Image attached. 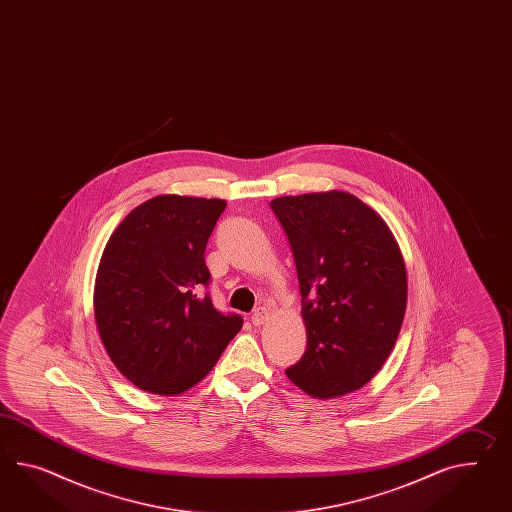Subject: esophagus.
<instances>
[{
	"mask_svg": "<svg viewBox=\"0 0 512 512\" xmlns=\"http://www.w3.org/2000/svg\"><path fill=\"white\" fill-rule=\"evenodd\" d=\"M266 320H268V311L264 307H259L257 311H253V314H251L253 325H262Z\"/></svg>",
	"mask_w": 512,
	"mask_h": 512,
	"instance_id": "34e87169",
	"label": "esophagus"
}]
</instances>
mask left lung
Listing matches in <instances>:
<instances>
[{
    "instance_id": "left-lung-1",
    "label": "left lung",
    "mask_w": 512,
    "mask_h": 512,
    "mask_svg": "<svg viewBox=\"0 0 512 512\" xmlns=\"http://www.w3.org/2000/svg\"><path fill=\"white\" fill-rule=\"evenodd\" d=\"M300 281L307 349L287 368L311 398L364 387L390 355L407 307V270L387 222L357 196L329 190L272 200Z\"/></svg>"
}]
</instances>
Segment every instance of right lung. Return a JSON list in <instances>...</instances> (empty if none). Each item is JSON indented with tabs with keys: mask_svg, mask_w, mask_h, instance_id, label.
Returning <instances> with one entry per match:
<instances>
[{
	"mask_svg": "<svg viewBox=\"0 0 512 512\" xmlns=\"http://www.w3.org/2000/svg\"><path fill=\"white\" fill-rule=\"evenodd\" d=\"M227 201L163 194L114 229L94 285L103 348L125 379L159 396L198 385L242 327L201 294L205 246Z\"/></svg>",
	"mask_w": 512,
	"mask_h": 512,
	"instance_id": "obj_1",
	"label": "right lung"
}]
</instances>
